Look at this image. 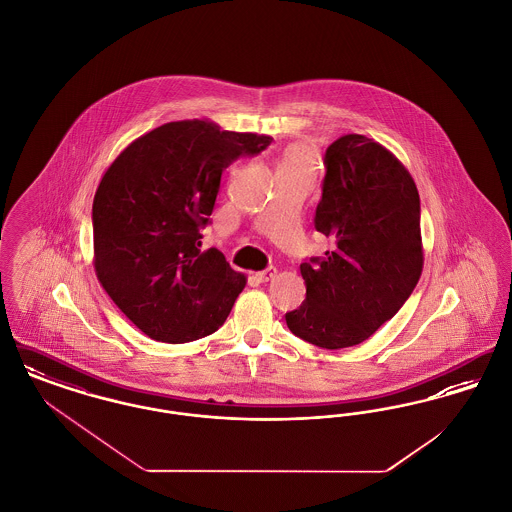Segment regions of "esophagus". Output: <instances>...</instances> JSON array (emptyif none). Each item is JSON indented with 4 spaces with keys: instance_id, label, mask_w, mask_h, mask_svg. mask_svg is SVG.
I'll list each match as a JSON object with an SVG mask.
<instances>
[{
    "instance_id": "34e87169",
    "label": "esophagus",
    "mask_w": 512,
    "mask_h": 512,
    "mask_svg": "<svg viewBox=\"0 0 512 512\" xmlns=\"http://www.w3.org/2000/svg\"><path fill=\"white\" fill-rule=\"evenodd\" d=\"M274 276H276V268L274 267L267 268V270H261V272H257V274H255V278H257L259 282H270Z\"/></svg>"
}]
</instances>
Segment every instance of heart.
<instances>
[{
  "instance_id": "1",
  "label": "heart",
  "mask_w": 512,
  "mask_h": 512,
  "mask_svg": "<svg viewBox=\"0 0 512 512\" xmlns=\"http://www.w3.org/2000/svg\"><path fill=\"white\" fill-rule=\"evenodd\" d=\"M313 159V147L309 144H293L286 149L282 165H309Z\"/></svg>"
}]
</instances>
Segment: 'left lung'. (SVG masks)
<instances>
[{
	"label": "left lung",
	"instance_id": "8db88e82",
	"mask_svg": "<svg viewBox=\"0 0 512 512\" xmlns=\"http://www.w3.org/2000/svg\"><path fill=\"white\" fill-rule=\"evenodd\" d=\"M324 165L315 228L332 249L301 263L307 297L286 324L301 340L341 349L368 340L418 284L420 197L390 149L361 134L338 138Z\"/></svg>",
	"mask_w": 512,
	"mask_h": 512
}]
</instances>
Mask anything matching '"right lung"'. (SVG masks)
<instances>
[{
	"label": "right lung",
	"instance_id": "add662e5",
	"mask_svg": "<svg viewBox=\"0 0 512 512\" xmlns=\"http://www.w3.org/2000/svg\"><path fill=\"white\" fill-rule=\"evenodd\" d=\"M272 138L207 119L167 122L124 147L101 176L94 207L99 284L151 340L217 332L245 288L219 249H201L222 171Z\"/></svg>",
	"mask_w": 512,
	"mask_h": 512
}]
</instances>
